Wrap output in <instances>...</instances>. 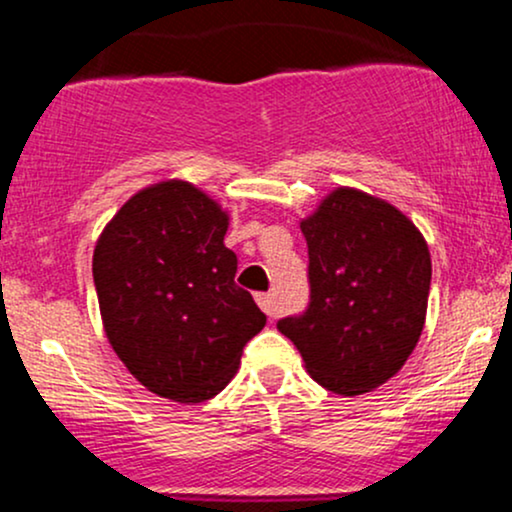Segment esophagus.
<instances>
[{"label":"esophagus","instance_id":"34e87169","mask_svg":"<svg viewBox=\"0 0 512 512\" xmlns=\"http://www.w3.org/2000/svg\"><path fill=\"white\" fill-rule=\"evenodd\" d=\"M257 305H260L267 317L279 315V305H276L274 293H257Z\"/></svg>","mask_w":512,"mask_h":512}]
</instances>
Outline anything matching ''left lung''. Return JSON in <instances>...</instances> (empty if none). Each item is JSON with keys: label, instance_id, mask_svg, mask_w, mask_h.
<instances>
[{"label": "left lung", "instance_id": "left-lung-1", "mask_svg": "<svg viewBox=\"0 0 512 512\" xmlns=\"http://www.w3.org/2000/svg\"><path fill=\"white\" fill-rule=\"evenodd\" d=\"M308 308L276 322L322 387L351 397L404 366L426 320L431 255L402 211L339 187L301 223Z\"/></svg>", "mask_w": 512, "mask_h": 512}]
</instances>
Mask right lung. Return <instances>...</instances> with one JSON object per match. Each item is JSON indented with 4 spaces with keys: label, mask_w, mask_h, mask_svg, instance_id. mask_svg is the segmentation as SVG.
I'll list each match as a JSON object with an SVG mask.
<instances>
[{
    "label": "right lung",
    "mask_w": 512,
    "mask_h": 512,
    "mask_svg": "<svg viewBox=\"0 0 512 512\" xmlns=\"http://www.w3.org/2000/svg\"><path fill=\"white\" fill-rule=\"evenodd\" d=\"M228 216L182 180L137 192L93 252L103 327L129 373L156 395L204 402L236 375L267 317L236 284Z\"/></svg>",
    "instance_id": "1"
}]
</instances>
